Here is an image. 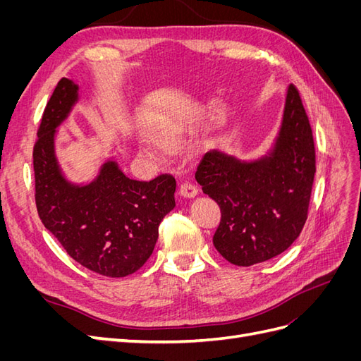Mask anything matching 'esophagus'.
<instances>
[{
    "label": "esophagus",
    "mask_w": 361,
    "mask_h": 361,
    "mask_svg": "<svg viewBox=\"0 0 361 361\" xmlns=\"http://www.w3.org/2000/svg\"><path fill=\"white\" fill-rule=\"evenodd\" d=\"M179 192L180 195H183V197H194V195L199 192V188L191 182H182L179 185Z\"/></svg>",
    "instance_id": "esophagus-1"
}]
</instances>
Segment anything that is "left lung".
<instances>
[{"instance_id":"obj_1","label":"left lung","mask_w":361,"mask_h":361,"mask_svg":"<svg viewBox=\"0 0 361 361\" xmlns=\"http://www.w3.org/2000/svg\"><path fill=\"white\" fill-rule=\"evenodd\" d=\"M314 171L312 126L290 84L271 157L241 162L209 152L197 164L195 180L221 209L214 235L218 253L233 265L251 267L289 248L307 220Z\"/></svg>"}]
</instances>
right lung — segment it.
Returning <instances> with one entry per match:
<instances>
[{
  "label": "right lung",
  "mask_w": 361,
  "mask_h": 361,
  "mask_svg": "<svg viewBox=\"0 0 361 361\" xmlns=\"http://www.w3.org/2000/svg\"><path fill=\"white\" fill-rule=\"evenodd\" d=\"M76 87L61 78L43 111L32 147L35 199L40 220L66 253L105 277H125L146 264L158 227L173 207L176 179L126 178L106 162L90 185L75 187L61 176L54 157V133L76 101Z\"/></svg>",
  "instance_id": "add662e5"
}]
</instances>
